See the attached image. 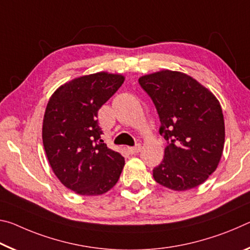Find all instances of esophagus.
I'll list each match as a JSON object with an SVG mask.
<instances>
[{"mask_svg": "<svg viewBox=\"0 0 250 250\" xmlns=\"http://www.w3.org/2000/svg\"><path fill=\"white\" fill-rule=\"evenodd\" d=\"M141 148H142V146L140 144H137L136 146H134V147H128V152L130 154H137L141 150Z\"/></svg>", "mask_w": 250, "mask_h": 250, "instance_id": "obj_1", "label": "esophagus"}]
</instances>
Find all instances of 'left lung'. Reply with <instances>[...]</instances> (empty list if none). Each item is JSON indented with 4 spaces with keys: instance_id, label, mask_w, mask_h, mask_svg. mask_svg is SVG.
<instances>
[{
    "instance_id": "8db88e82",
    "label": "left lung",
    "mask_w": 250,
    "mask_h": 250,
    "mask_svg": "<svg viewBox=\"0 0 250 250\" xmlns=\"http://www.w3.org/2000/svg\"><path fill=\"white\" fill-rule=\"evenodd\" d=\"M157 109L159 134L167 146L153 177L169 189L199 186L217 168L225 143L219 101L209 89L182 72L163 69L140 77Z\"/></svg>"
}]
</instances>
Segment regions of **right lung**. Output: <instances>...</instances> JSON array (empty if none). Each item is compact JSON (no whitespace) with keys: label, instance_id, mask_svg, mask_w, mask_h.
Returning <instances> with one entry per match:
<instances>
[{"label":"right lung","instance_id":"1","mask_svg":"<svg viewBox=\"0 0 250 250\" xmlns=\"http://www.w3.org/2000/svg\"><path fill=\"white\" fill-rule=\"evenodd\" d=\"M124 81L107 72L76 77L48 101L42 128L45 153L56 177L76 194L103 195L120 178L124 157L101 140L97 113Z\"/></svg>","mask_w":250,"mask_h":250}]
</instances>
